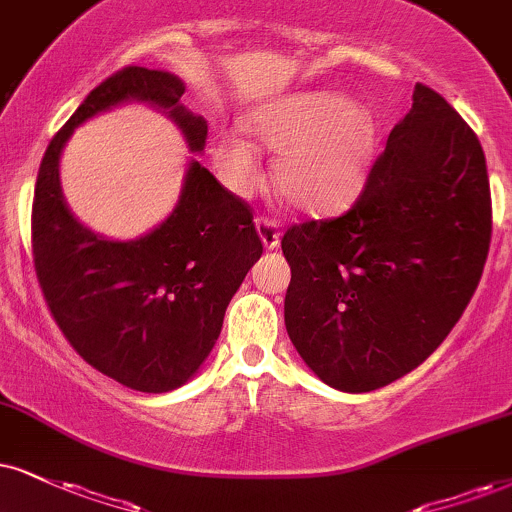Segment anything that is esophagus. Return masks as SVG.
<instances>
[{
    "label": "esophagus",
    "instance_id": "34e87169",
    "mask_svg": "<svg viewBox=\"0 0 512 512\" xmlns=\"http://www.w3.org/2000/svg\"><path fill=\"white\" fill-rule=\"evenodd\" d=\"M256 230L266 249H277V246H280V223H277V220L268 216H258Z\"/></svg>",
    "mask_w": 512,
    "mask_h": 512
}]
</instances>
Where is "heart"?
<instances>
[{"mask_svg": "<svg viewBox=\"0 0 512 512\" xmlns=\"http://www.w3.org/2000/svg\"><path fill=\"white\" fill-rule=\"evenodd\" d=\"M249 128L277 151V189L299 211H337L361 192L375 144L363 104L332 92H299L256 109ZM211 154L232 192L249 194L261 180L258 151L242 132H218Z\"/></svg>", "mask_w": 512, "mask_h": 512, "instance_id": "b5f03b06", "label": "heart"}]
</instances>
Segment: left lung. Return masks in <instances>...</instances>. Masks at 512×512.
<instances>
[{"label":"left lung","mask_w":512,"mask_h":512,"mask_svg":"<svg viewBox=\"0 0 512 512\" xmlns=\"http://www.w3.org/2000/svg\"><path fill=\"white\" fill-rule=\"evenodd\" d=\"M491 242L487 161L458 111L418 82L363 192L337 218L282 237L292 268L285 325L334 389L372 391L415 370L449 337Z\"/></svg>","instance_id":"left-lung-1"}]
</instances>
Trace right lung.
I'll use <instances>...</instances> for the list:
<instances>
[{
  "label": "right lung",
  "mask_w": 512,
  "mask_h": 512,
  "mask_svg": "<svg viewBox=\"0 0 512 512\" xmlns=\"http://www.w3.org/2000/svg\"><path fill=\"white\" fill-rule=\"evenodd\" d=\"M182 94L175 75L142 66L94 87L44 151L30 220L37 282L63 337L102 375L147 394L178 389L211 353L227 304L263 254L254 213L192 161L175 211L149 235L111 242L68 211L59 159L82 121L128 99L166 109L201 151L208 125Z\"/></svg>",
  "instance_id": "1"
}]
</instances>
